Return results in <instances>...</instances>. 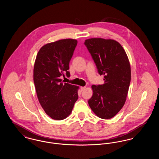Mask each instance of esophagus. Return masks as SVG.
<instances>
[{
  "label": "esophagus",
  "mask_w": 159,
  "mask_h": 159,
  "mask_svg": "<svg viewBox=\"0 0 159 159\" xmlns=\"http://www.w3.org/2000/svg\"><path fill=\"white\" fill-rule=\"evenodd\" d=\"M86 89V87L85 86H83V87H81L80 88V89H81V91H84V89Z\"/></svg>",
  "instance_id": "34e87169"
}]
</instances>
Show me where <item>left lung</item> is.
<instances>
[{
	"label": "left lung",
	"mask_w": 159,
	"mask_h": 159,
	"mask_svg": "<svg viewBox=\"0 0 159 159\" xmlns=\"http://www.w3.org/2000/svg\"><path fill=\"white\" fill-rule=\"evenodd\" d=\"M104 83L92 85L88 101L98 117L110 119L124 106L128 93L131 71L128 57L121 45L113 39L91 38L84 41Z\"/></svg>",
	"instance_id": "1"
}]
</instances>
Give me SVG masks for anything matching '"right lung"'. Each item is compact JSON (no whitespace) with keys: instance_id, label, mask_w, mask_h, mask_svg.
I'll list each match as a JSON object with an SVG mask.
<instances>
[{"instance_id":"add662e5","label":"right lung","mask_w":159,"mask_h":159,"mask_svg":"<svg viewBox=\"0 0 159 159\" xmlns=\"http://www.w3.org/2000/svg\"><path fill=\"white\" fill-rule=\"evenodd\" d=\"M76 39H62L43 46L38 52L33 80L39 101L47 115L61 120L70 114L78 99L79 86L63 83L70 77L69 63L77 46Z\"/></svg>"}]
</instances>
